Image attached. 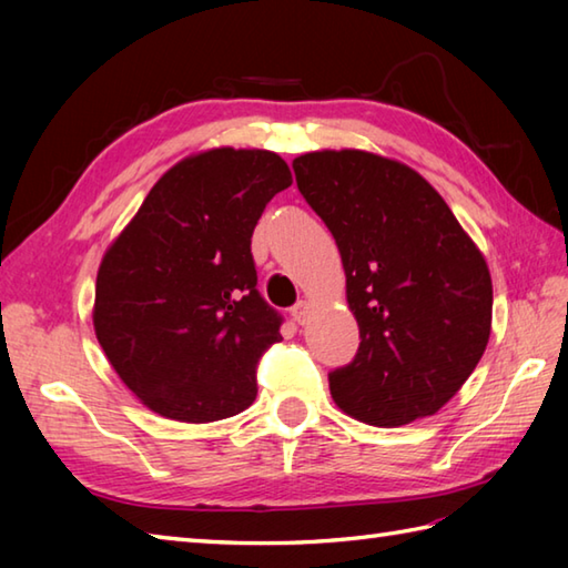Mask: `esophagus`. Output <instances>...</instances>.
<instances>
[{
	"label": "esophagus",
	"mask_w": 568,
	"mask_h": 568,
	"mask_svg": "<svg viewBox=\"0 0 568 568\" xmlns=\"http://www.w3.org/2000/svg\"><path fill=\"white\" fill-rule=\"evenodd\" d=\"M310 312H312V305L307 303V300H300V303L291 310V315H293V320H295L297 324H307Z\"/></svg>",
	"instance_id": "esophagus-1"
}]
</instances>
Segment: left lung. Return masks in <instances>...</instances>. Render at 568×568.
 <instances>
[{
	"label": "left lung",
	"mask_w": 568,
	"mask_h": 568,
	"mask_svg": "<svg viewBox=\"0 0 568 568\" xmlns=\"http://www.w3.org/2000/svg\"><path fill=\"white\" fill-rule=\"evenodd\" d=\"M297 190L342 253L356 358L329 373L334 403L373 427H403L444 407L490 336L484 253L413 168L342 149L297 155Z\"/></svg>",
	"instance_id": "1"
}]
</instances>
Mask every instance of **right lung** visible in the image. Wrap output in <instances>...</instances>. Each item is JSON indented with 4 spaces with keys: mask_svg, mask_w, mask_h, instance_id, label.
<instances>
[{
    "mask_svg": "<svg viewBox=\"0 0 568 568\" xmlns=\"http://www.w3.org/2000/svg\"><path fill=\"white\" fill-rule=\"evenodd\" d=\"M293 185L273 151L187 155L106 248L92 324L116 376L155 415L204 425L256 400L281 315L256 291L251 234Z\"/></svg>",
    "mask_w": 568,
    "mask_h": 568,
    "instance_id": "right-lung-1",
    "label": "right lung"
}]
</instances>
